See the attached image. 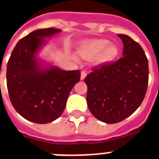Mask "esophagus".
Instances as JSON below:
<instances>
[{"label": "esophagus", "mask_w": 159, "mask_h": 159, "mask_svg": "<svg viewBox=\"0 0 159 159\" xmlns=\"http://www.w3.org/2000/svg\"><path fill=\"white\" fill-rule=\"evenodd\" d=\"M86 76H87V72L85 71H82V72H81V80H84Z\"/></svg>", "instance_id": "1"}]
</instances>
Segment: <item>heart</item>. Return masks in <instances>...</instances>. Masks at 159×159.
Here are the masks:
<instances>
[{"mask_svg":"<svg viewBox=\"0 0 159 159\" xmlns=\"http://www.w3.org/2000/svg\"><path fill=\"white\" fill-rule=\"evenodd\" d=\"M119 53L116 45L107 39H94L81 42L77 47V55L84 60L94 58L98 66H105L116 60Z\"/></svg>","mask_w":159,"mask_h":159,"instance_id":"b5f03b06","label":"heart"}]
</instances>
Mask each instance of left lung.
<instances>
[{
  "label": "left lung",
  "instance_id": "1",
  "mask_svg": "<svg viewBox=\"0 0 159 159\" xmlns=\"http://www.w3.org/2000/svg\"><path fill=\"white\" fill-rule=\"evenodd\" d=\"M117 36L123 43V57L93 67L85 78L87 102L92 114L106 123H117L136 111L148 84V61L140 45L130 36Z\"/></svg>",
  "mask_w": 159,
  "mask_h": 159
}]
</instances>
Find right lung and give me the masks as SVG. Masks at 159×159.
<instances>
[{
  "mask_svg": "<svg viewBox=\"0 0 159 159\" xmlns=\"http://www.w3.org/2000/svg\"><path fill=\"white\" fill-rule=\"evenodd\" d=\"M52 27L36 30L17 42L7 67V90L12 106L35 123H52L63 112L70 92L79 82V70L44 66L37 57L44 39L59 33Z\"/></svg>",
  "mask_w": 159,
  "mask_h": 159,
  "instance_id": "right-lung-1",
  "label": "right lung"
}]
</instances>
